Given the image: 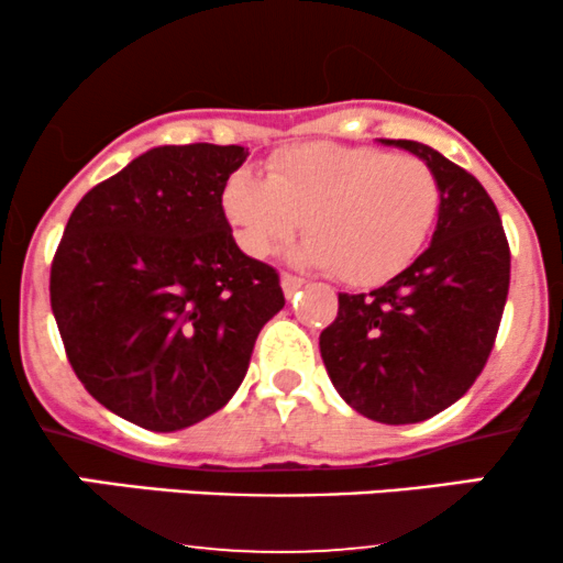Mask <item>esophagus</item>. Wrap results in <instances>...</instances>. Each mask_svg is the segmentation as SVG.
<instances>
[{
    "mask_svg": "<svg viewBox=\"0 0 563 563\" xmlns=\"http://www.w3.org/2000/svg\"><path fill=\"white\" fill-rule=\"evenodd\" d=\"M303 283H307V280H303V277H299V275H290V273H283V275H280L283 294H286L288 299L296 294V290H299V288L303 286Z\"/></svg>",
    "mask_w": 563,
    "mask_h": 563,
    "instance_id": "34e87169",
    "label": "esophagus"
}]
</instances>
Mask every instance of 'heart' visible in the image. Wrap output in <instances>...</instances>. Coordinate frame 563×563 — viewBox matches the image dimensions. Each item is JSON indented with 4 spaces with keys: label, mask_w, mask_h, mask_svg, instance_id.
Returning a JSON list of instances; mask_svg holds the SVG:
<instances>
[{
    "label": "heart",
    "mask_w": 563,
    "mask_h": 563,
    "mask_svg": "<svg viewBox=\"0 0 563 563\" xmlns=\"http://www.w3.org/2000/svg\"><path fill=\"white\" fill-rule=\"evenodd\" d=\"M222 209L245 254L267 256L303 222L309 262L352 288H376L418 260L437 228L442 187L416 156L303 142L269 158L267 179L232 172Z\"/></svg>",
    "instance_id": "1"
}]
</instances>
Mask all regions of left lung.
Returning a JSON list of instances; mask_svg holds the SVG:
<instances>
[{
	"label": "left lung",
	"mask_w": 563,
	"mask_h": 563,
	"mask_svg": "<svg viewBox=\"0 0 563 563\" xmlns=\"http://www.w3.org/2000/svg\"><path fill=\"white\" fill-rule=\"evenodd\" d=\"M416 153L442 187L431 245L402 275L371 294H339L320 333L335 391L378 423H418L466 394L487 365L508 299L510 249L479 179L434 147Z\"/></svg>",
	"instance_id": "1"
}]
</instances>
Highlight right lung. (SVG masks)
<instances>
[{
    "instance_id": "add662e5",
    "label": "right lung",
    "mask_w": 563,
    "mask_h": 563,
    "mask_svg": "<svg viewBox=\"0 0 563 563\" xmlns=\"http://www.w3.org/2000/svg\"><path fill=\"white\" fill-rule=\"evenodd\" d=\"M241 145H164L95 185L49 269L66 357L100 405L151 431L222 410L256 335L286 303L280 275L238 249L222 209Z\"/></svg>"
}]
</instances>
